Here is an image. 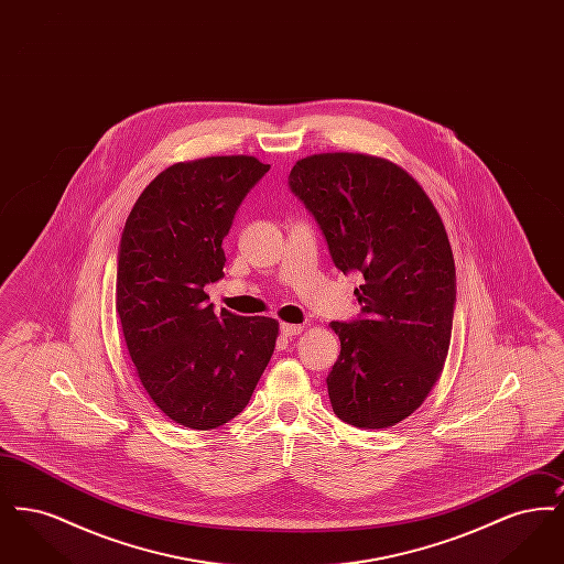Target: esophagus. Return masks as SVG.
<instances>
[{
	"label": "esophagus",
	"instance_id": "esophagus-1",
	"mask_svg": "<svg viewBox=\"0 0 564 564\" xmlns=\"http://www.w3.org/2000/svg\"><path fill=\"white\" fill-rule=\"evenodd\" d=\"M302 329H304V327H302V325H295V323H281V334H283L285 338L297 336Z\"/></svg>",
	"mask_w": 564,
	"mask_h": 564
}]
</instances>
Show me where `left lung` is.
Here are the masks:
<instances>
[{
	"mask_svg": "<svg viewBox=\"0 0 564 564\" xmlns=\"http://www.w3.org/2000/svg\"><path fill=\"white\" fill-rule=\"evenodd\" d=\"M290 188L322 226L336 269L359 270L361 317L332 323L334 414L359 430L408 419L442 375L455 313V258L427 192L400 164L327 152L297 161Z\"/></svg>",
	"mask_w": 564,
	"mask_h": 564,
	"instance_id": "1",
	"label": "left lung"
}]
</instances>
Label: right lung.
<instances>
[{"label": "right lung", "instance_id": "right-lung-1", "mask_svg": "<svg viewBox=\"0 0 564 564\" xmlns=\"http://www.w3.org/2000/svg\"><path fill=\"white\" fill-rule=\"evenodd\" d=\"M270 164L256 156L177 162L141 192L120 241L116 313L134 372L162 414L188 430L232 421L269 366L279 322L214 313L221 241Z\"/></svg>", "mask_w": 564, "mask_h": 564}]
</instances>
